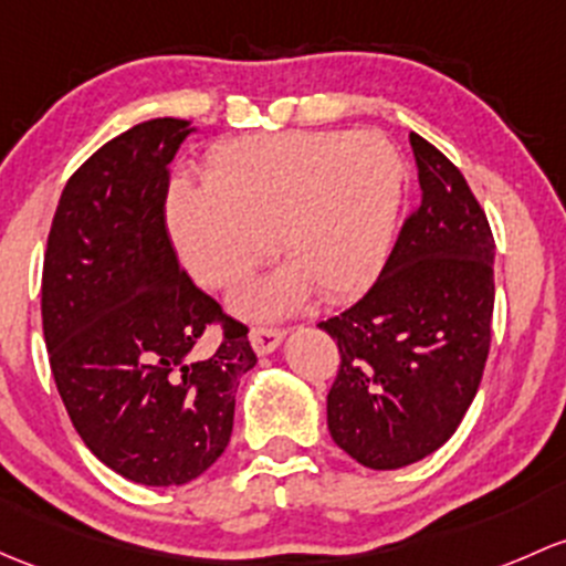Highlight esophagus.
I'll use <instances>...</instances> for the list:
<instances>
[{
	"label": "esophagus",
	"instance_id": "obj_1",
	"mask_svg": "<svg viewBox=\"0 0 566 566\" xmlns=\"http://www.w3.org/2000/svg\"><path fill=\"white\" fill-rule=\"evenodd\" d=\"M282 336L284 331L271 328V325H252V331H249V342H252L254 353L258 355L273 353V349L279 347V342H282Z\"/></svg>",
	"mask_w": 566,
	"mask_h": 566
}]
</instances>
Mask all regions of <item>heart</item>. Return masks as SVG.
<instances>
[{
	"mask_svg": "<svg viewBox=\"0 0 566 566\" xmlns=\"http://www.w3.org/2000/svg\"><path fill=\"white\" fill-rule=\"evenodd\" d=\"M403 163L382 135L295 129L213 146L203 184L178 181L168 230L195 279L230 290L273 249L290 268L241 295L249 314H276L317 290L363 293L390 252Z\"/></svg>",
	"mask_w": 566,
	"mask_h": 566,
	"instance_id": "obj_1",
	"label": "heart"
}]
</instances>
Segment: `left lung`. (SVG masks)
<instances>
[{
    "instance_id": "1",
    "label": "left lung",
    "mask_w": 566,
    "mask_h": 566,
    "mask_svg": "<svg viewBox=\"0 0 566 566\" xmlns=\"http://www.w3.org/2000/svg\"><path fill=\"white\" fill-rule=\"evenodd\" d=\"M420 200L377 282L319 328L336 338L328 428L368 469L442 448L472 407L491 349L493 233L461 170L409 135Z\"/></svg>"
}]
</instances>
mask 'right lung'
<instances>
[{"label":"right lung","mask_w":566,"mask_h":566,"mask_svg":"<svg viewBox=\"0 0 566 566\" xmlns=\"http://www.w3.org/2000/svg\"><path fill=\"white\" fill-rule=\"evenodd\" d=\"M192 133L151 118L70 176L43 260V333L75 431L140 485H184L224 453L249 328L178 263L165 222L170 159ZM220 331L203 356L197 342Z\"/></svg>","instance_id":"1"}]
</instances>
